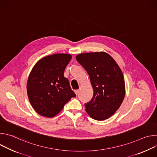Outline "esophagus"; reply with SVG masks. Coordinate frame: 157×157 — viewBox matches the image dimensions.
Segmentation results:
<instances>
[{
	"label": "esophagus",
	"mask_w": 157,
	"mask_h": 157,
	"mask_svg": "<svg viewBox=\"0 0 157 157\" xmlns=\"http://www.w3.org/2000/svg\"><path fill=\"white\" fill-rule=\"evenodd\" d=\"M75 94H76V95H78V94L79 93V90H78V89H77V90H75Z\"/></svg>",
	"instance_id": "esophagus-1"
}]
</instances>
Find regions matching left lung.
<instances>
[{
    "label": "left lung",
    "mask_w": 157,
    "mask_h": 157,
    "mask_svg": "<svg viewBox=\"0 0 157 157\" xmlns=\"http://www.w3.org/2000/svg\"><path fill=\"white\" fill-rule=\"evenodd\" d=\"M90 77L94 89L92 99L84 104L87 113L104 121L119 108L125 94V81L119 66L105 52L84 53L76 57Z\"/></svg>",
    "instance_id": "8db88e82"
}]
</instances>
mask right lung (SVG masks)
Instances as JSON below:
<instances>
[{
  "label": "right lung",
  "mask_w": 157,
  "mask_h": 157,
  "mask_svg": "<svg viewBox=\"0 0 157 157\" xmlns=\"http://www.w3.org/2000/svg\"><path fill=\"white\" fill-rule=\"evenodd\" d=\"M71 59L69 54L49 55L40 59L31 71L27 84L28 98L40 116H55L65 104L76 96L68 79L64 76Z\"/></svg>",
  "instance_id": "1"
}]
</instances>
